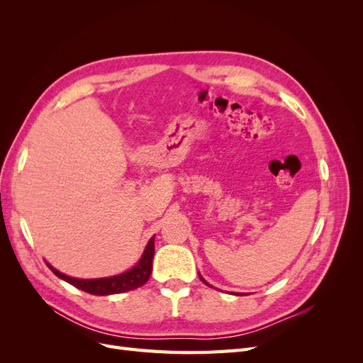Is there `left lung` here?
I'll return each instance as SVG.
<instances>
[{
	"mask_svg": "<svg viewBox=\"0 0 363 363\" xmlns=\"http://www.w3.org/2000/svg\"><path fill=\"white\" fill-rule=\"evenodd\" d=\"M200 279H201V281H203V283H206V284H207V286H211V284H208V283H207V281H206V280H204L201 276H200Z\"/></svg>",
	"mask_w": 363,
	"mask_h": 363,
	"instance_id": "obj_1",
	"label": "left lung"
}]
</instances>
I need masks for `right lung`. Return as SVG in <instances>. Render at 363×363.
<instances>
[{"label":"right lung","mask_w":363,"mask_h":363,"mask_svg":"<svg viewBox=\"0 0 363 363\" xmlns=\"http://www.w3.org/2000/svg\"><path fill=\"white\" fill-rule=\"evenodd\" d=\"M152 256H155V238L148 240V245L142 255L140 260L135 268L130 271L119 274L115 277H107V279H92V280H84V279H72L65 276L60 271L54 269L51 265L48 268L56 274V276L65 281L71 283L72 286L79 288L87 294L92 295H111V294H121L127 292L131 289L140 288L142 284H145L151 276V268H152Z\"/></svg>","instance_id":"obj_1"}]
</instances>
